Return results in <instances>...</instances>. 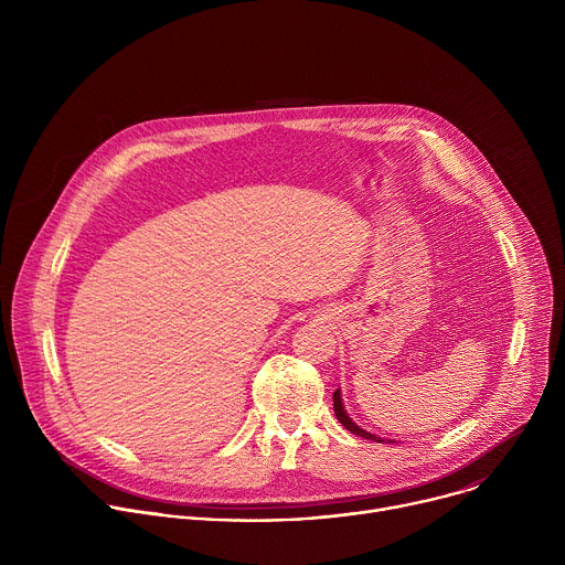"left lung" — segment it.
<instances>
[{"instance_id":"left-lung-1","label":"left lung","mask_w":565,"mask_h":565,"mask_svg":"<svg viewBox=\"0 0 565 565\" xmlns=\"http://www.w3.org/2000/svg\"><path fill=\"white\" fill-rule=\"evenodd\" d=\"M333 409H335V416H338V420L342 423V427L344 429H349L351 434H355V436H362V438H366V440H375V443H384L382 438H377L375 434H371V431H366V429H362V427H358L351 418H349V414H347V409H344V402H342V393H340V388L333 393ZM391 443V440H388Z\"/></svg>"}]
</instances>
